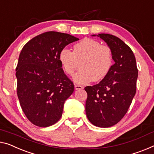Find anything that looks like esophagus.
Instances as JSON below:
<instances>
[{
  "instance_id": "obj_1",
  "label": "esophagus",
  "mask_w": 154,
  "mask_h": 154,
  "mask_svg": "<svg viewBox=\"0 0 154 154\" xmlns=\"http://www.w3.org/2000/svg\"><path fill=\"white\" fill-rule=\"evenodd\" d=\"M74 88H75V90H79V89H83V87L81 86V85H74Z\"/></svg>"
}]
</instances>
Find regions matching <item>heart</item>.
Returning a JSON list of instances; mask_svg holds the SVG:
<instances>
[{"label":"heart","instance_id":"heart-1","mask_svg":"<svg viewBox=\"0 0 154 154\" xmlns=\"http://www.w3.org/2000/svg\"><path fill=\"white\" fill-rule=\"evenodd\" d=\"M59 61L63 70L72 75L80 65V69L73 80L78 84H86L94 80L103 79L112 69L113 56L112 49L102 45L100 42L91 38H85L75 44L73 51L63 48L60 51Z\"/></svg>","mask_w":154,"mask_h":154}]
</instances>
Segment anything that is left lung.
I'll use <instances>...</instances> for the list:
<instances>
[{"label":"left lung","mask_w":154,"mask_h":154,"mask_svg":"<svg viewBox=\"0 0 154 154\" xmlns=\"http://www.w3.org/2000/svg\"><path fill=\"white\" fill-rule=\"evenodd\" d=\"M97 36L111 47L115 63L98 84L85 88V112L91 123L106 128L117 124L126 114L136 94L138 69L133 51L122 40L108 34Z\"/></svg>","instance_id":"obj_1"}]
</instances>
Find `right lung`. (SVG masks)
Instances as JSON below:
<instances>
[{
	"instance_id": "1",
	"label": "right lung",
	"mask_w": 154,
	"mask_h": 154,
	"mask_svg": "<svg viewBox=\"0 0 154 154\" xmlns=\"http://www.w3.org/2000/svg\"><path fill=\"white\" fill-rule=\"evenodd\" d=\"M79 40L47 32L33 38L21 50L16 69L17 95L27 119L36 126L49 127L62 116L74 85L64 73L58 56L65 46Z\"/></svg>"
}]
</instances>
